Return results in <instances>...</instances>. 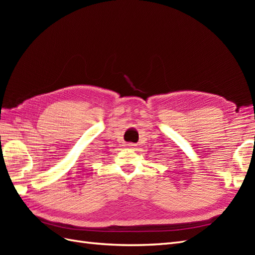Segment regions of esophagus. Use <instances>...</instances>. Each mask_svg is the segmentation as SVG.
<instances>
[{
	"label": "esophagus",
	"instance_id": "34e87169",
	"mask_svg": "<svg viewBox=\"0 0 255 255\" xmlns=\"http://www.w3.org/2000/svg\"><path fill=\"white\" fill-rule=\"evenodd\" d=\"M128 145H129V146H133V145H134V144H133V143H128Z\"/></svg>",
	"mask_w": 255,
	"mask_h": 255
}]
</instances>
